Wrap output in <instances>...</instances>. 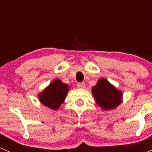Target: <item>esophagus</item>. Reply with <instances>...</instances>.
Instances as JSON below:
<instances>
[{
    "label": "esophagus",
    "mask_w": 152,
    "mask_h": 152,
    "mask_svg": "<svg viewBox=\"0 0 152 152\" xmlns=\"http://www.w3.org/2000/svg\"><path fill=\"white\" fill-rule=\"evenodd\" d=\"M85 86V84L84 83V82H79V83L77 84V87H79V88H84Z\"/></svg>",
    "instance_id": "esophagus-1"
}]
</instances>
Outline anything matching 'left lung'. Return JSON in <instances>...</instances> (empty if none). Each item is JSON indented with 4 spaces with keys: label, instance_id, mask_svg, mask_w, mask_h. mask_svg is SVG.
<instances>
[{
    "label": "left lung",
    "instance_id": "left-lung-1",
    "mask_svg": "<svg viewBox=\"0 0 152 152\" xmlns=\"http://www.w3.org/2000/svg\"><path fill=\"white\" fill-rule=\"evenodd\" d=\"M92 92L96 103L104 110L115 109L121 102V92L110 85L105 79L99 80Z\"/></svg>",
    "mask_w": 152,
    "mask_h": 152
}]
</instances>
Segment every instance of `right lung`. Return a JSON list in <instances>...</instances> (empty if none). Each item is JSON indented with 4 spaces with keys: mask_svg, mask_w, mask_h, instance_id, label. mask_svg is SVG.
Returning <instances> with one entry per match:
<instances>
[{
    "mask_svg": "<svg viewBox=\"0 0 152 152\" xmlns=\"http://www.w3.org/2000/svg\"><path fill=\"white\" fill-rule=\"evenodd\" d=\"M68 90V85L62 83L59 79H55L39 95V100L49 108L56 110L63 103Z\"/></svg>",
    "mask_w": 152,
    "mask_h": 152,
    "instance_id": "right-lung-1",
    "label": "right lung"
}]
</instances>
